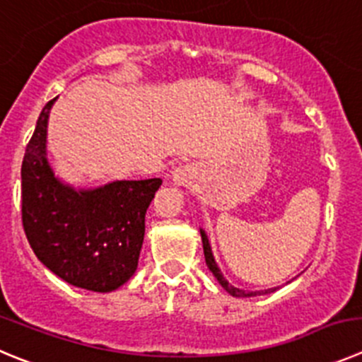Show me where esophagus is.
Listing matches in <instances>:
<instances>
[{
    "mask_svg": "<svg viewBox=\"0 0 362 362\" xmlns=\"http://www.w3.org/2000/svg\"><path fill=\"white\" fill-rule=\"evenodd\" d=\"M198 170L192 164H182L175 168L173 171V182L177 185H191L192 180L197 178Z\"/></svg>",
    "mask_w": 362,
    "mask_h": 362,
    "instance_id": "1",
    "label": "esophagus"
}]
</instances>
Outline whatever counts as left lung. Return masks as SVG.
<instances>
[{"mask_svg":"<svg viewBox=\"0 0 362 362\" xmlns=\"http://www.w3.org/2000/svg\"><path fill=\"white\" fill-rule=\"evenodd\" d=\"M200 234H202V243H204V253H205V262H207L209 269L212 272V275L218 279V282L221 284L223 288L227 289L228 293H230L232 296H238V298H245V296H259V295H266V293L269 291H275V289H266V291H243V289L239 288H234V286H230V284L225 280V276L221 275V269L218 268V264H216L214 261V255H212V250H211V245H209V239L207 235H205V232L200 228Z\"/></svg>","mask_w":362,"mask_h":362,"instance_id":"1","label":"left lung"}]
</instances>
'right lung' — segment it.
I'll return each instance as SVG.
<instances>
[{
  "mask_svg": "<svg viewBox=\"0 0 362 362\" xmlns=\"http://www.w3.org/2000/svg\"><path fill=\"white\" fill-rule=\"evenodd\" d=\"M55 100L44 105L23 158V228L49 272L76 288L110 293L137 269L144 216L162 180H117L78 191L62 184L46 158Z\"/></svg>",
  "mask_w": 362,
  "mask_h": 362,
  "instance_id": "obj_1",
  "label": "right lung"
}]
</instances>
